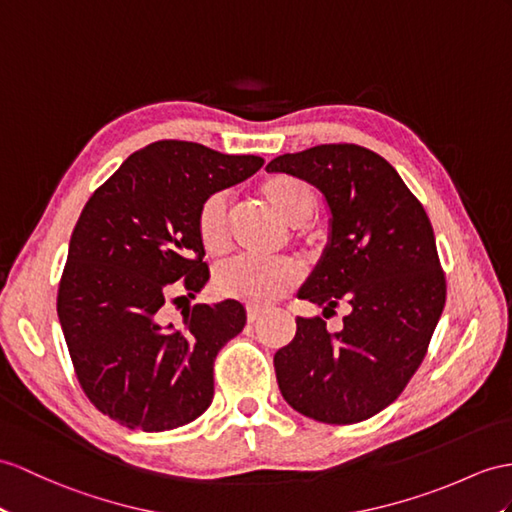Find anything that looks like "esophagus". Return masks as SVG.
Returning <instances> with one entry per match:
<instances>
[{
    "mask_svg": "<svg viewBox=\"0 0 512 512\" xmlns=\"http://www.w3.org/2000/svg\"><path fill=\"white\" fill-rule=\"evenodd\" d=\"M263 313H265V308H260V306H247V321L254 323Z\"/></svg>",
    "mask_w": 512,
    "mask_h": 512,
    "instance_id": "1",
    "label": "esophagus"
}]
</instances>
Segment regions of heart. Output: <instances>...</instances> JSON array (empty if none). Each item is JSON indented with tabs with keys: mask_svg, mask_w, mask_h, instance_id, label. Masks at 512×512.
Instances as JSON below:
<instances>
[{
	"mask_svg": "<svg viewBox=\"0 0 512 512\" xmlns=\"http://www.w3.org/2000/svg\"><path fill=\"white\" fill-rule=\"evenodd\" d=\"M260 197L265 199L273 213L280 215L289 226H299L313 215L315 191L308 182L295 176H273L260 186ZM195 228L199 243L208 254H223L230 245L228 230V197L223 193L208 195L197 210ZM302 280V271L289 258L260 260L234 258L221 265L215 273V286L221 295L241 299L245 304H269L282 297Z\"/></svg>",
	"mask_w": 512,
	"mask_h": 512,
	"instance_id": "obj_1",
	"label": "heart"
}]
</instances>
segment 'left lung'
I'll return each instance as SVG.
<instances>
[{
	"label": "left lung",
	"instance_id": "left-lung-1",
	"mask_svg": "<svg viewBox=\"0 0 512 512\" xmlns=\"http://www.w3.org/2000/svg\"><path fill=\"white\" fill-rule=\"evenodd\" d=\"M267 171L306 180L330 210L328 245L297 297L334 313L343 330L297 317L273 356L280 393L321 423H358L397 400L415 376L445 306V276L426 210L389 162L360 145H315Z\"/></svg>",
	"mask_w": 512,
	"mask_h": 512
}]
</instances>
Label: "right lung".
<instances>
[{"label":"right lung","instance_id":"1","mask_svg":"<svg viewBox=\"0 0 512 512\" xmlns=\"http://www.w3.org/2000/svg\"><path fill=\"white\" fill-rule=\"evenodd\" d=\"M263 165L260 156L156 141L86 202L69 241L58 319L86 397L121 426L173 430L213 402L215 358L243 330V304L186 306L178 326L162 321V306L173 291L195 297L210 278L195 228L204 199Z\"/></svg>","mask_w":512,"mask_h":512}]
</instances>
